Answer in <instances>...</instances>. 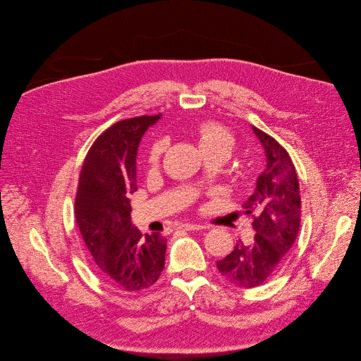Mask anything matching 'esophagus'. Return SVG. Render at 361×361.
Wrapping results in <instances>:
<instances>
[{
    "instance_id": "obj_1",
    "label": "esophagus",
    "mask_w": 361,
    "mask_h": 361,
    "mask_svg": "<svg viewBox=\"0 0 361 361\" xmlns=\"http://www.w3.org/2000/svg\"><path fill=\"white\" fill-rule=\"evenodd\" d=\"M180 229L183 231H200V229H209L204 225H199V224H183L180 225Z\"/></svg>"
}]
</instances>
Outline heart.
<instances>
[{"label":"heart","mask_w":361,"mask_h":361,"mask_svg":"<svg viewBox=\"0 0 361 361\" xmlns=\"http://www.w3.org/2000/svg\"><path fill=\"white\" fill-rule=\"evenodd\" d=\"M199 145L206 158L209 157H225L226 159L235 149V136L222 126L204 125L199 130ZM166 149L165 140H158L149 149V162L155 164L159 161Z\"/></svg>","instance_id":"heart-1"}]
</instances>
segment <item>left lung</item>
Instances as JSON below:
<instances>
[{"instance_id": "obj_1", "label": "left lung", "mask_w": 361, "mask_h": 361, "mask_svg": "<svg viewBox=\"0 0 361 361\" xmlns=\"http://www.w3.org/2000/svg\"><path fill=\"white\" fill-rule=\"evenodd\" d=\"M252 129L266 157L255 192L243 203L247 214L255 213V240L250 245L238 240L225 259L216 262L222 277L243 289L260 286L273 276L295 245L300 228V192L295 165L271 136L256 126Z\"/></svg>"}]
</instances>
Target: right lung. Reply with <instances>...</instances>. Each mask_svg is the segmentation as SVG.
<instances>
[{"label":"right lung","mask_w":361,"mask_h":361,"mask_svg":"<svg viewBox=\"0 0 361 361\" xmlns=\"http://www.w3.org/2000/svg\"><path fill=\"white\" fill-rule=\"evenodd\" d=\"M119 121L91 147L80 175L75 218L95 274L128 292L148 289L165 266L166 239L159 232L142 236L130 221L129 195L136 186L139 142L161 119Z\"/></svg>","instance_id":"1"}]
</instances>
